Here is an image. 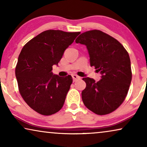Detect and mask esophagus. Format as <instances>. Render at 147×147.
<instances>
[{
  "label": "esophagus",
  "mask_w": 147,
  "mask_h": 147,
  "mask_svg": "<svg viewBox=\"0 0 147 147\" xmlns=\"http://www.w3.org/2000/svg\"><path fill=\"white\" fill-rule=\"evenodd\" d=\"M72 78H73L74 82L78 81V80H79L81 79V77H80V76L76 75V74H74V75H72Z\"/></svg>",
  "instance_id": "obj_1"
}]
</instances>
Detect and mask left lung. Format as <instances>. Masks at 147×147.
Wrapping results in <instances>:
<instances>
[{
    "label": "left lung",
    "mask_w": 147,
    "mask_h": 147,
    "mask_svg": "<svg viewBox=\"0 0 147 147\" xmlns=\"http://www.w3.org/2000/svg\"><path fill=\"white\" fill-rule=\"evenodd\" d=\"M76 43L85 45L90 65L102 74L98 82L83 78L86 87L82 98L86 107L98 115L117 109L124 102L132 80L130 59L123 45L114 37L99 30L82 33Z\"/></svg>",
    "instance_id": "1"
}]
</instances>
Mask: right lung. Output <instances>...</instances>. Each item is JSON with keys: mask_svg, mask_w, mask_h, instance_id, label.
Masks as SVG:
<instances>
[{"mask_svg": "<svg viewBox=\"0 0 147 147\" xmlns=\"http://www.w3.org/2000/svg\"><path fill=\"white\" fill-rule=\"evenodd\" d=\"M80 32L47 30L25 44L19 54L15 76L25 102L39 114L49 116L63 107L73 80L52 72Z\"/></svg>", "mask_w": 147, "mask_h": 147, "instance_id": "obj_1", "label": "right lung"}]
</instances>
